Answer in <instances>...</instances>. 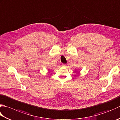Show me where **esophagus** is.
<instances>
[{"mask_svg": "<svg viewBox=\"0 0 120 120\" xmlns=\"http://www.w3.org/2000/svg\"><path fill=\"white\" fill-rule=\"evenodd\" d=\"M62 67L65 68V67H66L67 65H66V64H62Z\"/></svg>", "mask_w": 120, "mask_h": 120, "instance_id": "1", "label": "esophagus"}]
</instances>
